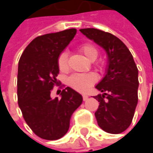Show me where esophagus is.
I'll return each mask as SVG.
<instances>
[{
	"label": "esophagus",
	"instance_id": "34e87169",
	"mask_svg": "<svg viewBox=\"0 0 153 153\" xmlns=\"http://www.w3.org/2000/svg\"><path fill=\"white\" fill-rule=\"evenodd\" d=\"M82 98H83V101H86V100H88V97L87 95H85V94H83V95H82Z\"/></svg>",
	"mask_w": 153,
	"mask_h": 153
}]
</instances>
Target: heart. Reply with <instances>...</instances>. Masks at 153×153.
Segmentation results:
<instances>
[{
	"mask_svg": "<svg viewBox=\"0 0 153 153\" xmlns=\"http://www.w3.org/2000/svg\"><path fill=\"white\" fill-rule=\"evenodd\" d=\"M79 51L83 56L89 61H94L97 55L98 51L96 46L92 43L86 42L79 46ZM57 65L61 72L66 73L69 70L68 65V53L63 51L57 58ZM97 80V76L93 74H73L68 79V85L79 92H86L89 88H91Z\"/></svg>",
	"mask_w": 153,
	"mask_h": 153,
	"instance_id": "heart-1",
	"label": "heart"
}]
</instances>
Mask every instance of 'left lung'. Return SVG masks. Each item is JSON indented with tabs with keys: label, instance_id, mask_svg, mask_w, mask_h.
Listing matches in <instances>:
<instances>
[{
	"label": "left lung",
	"instance_id": "8db88e82",
	"mask_svg": "<svg viewBox=\"0 0 153 153\" xmlns=\"http://www.w3.org/2000/svg\"><path fill=\"white\" fill-rule=\"evenodd\" d=\"M106 51V74L96 86L103 94L95 116L98 126L110 134H120L131 124L138 102V69L127 46L113 34L95 28L79 30Z\"/></svg>",
	"mask_w": 153,
	"mask_h": 153
}]
</instances>
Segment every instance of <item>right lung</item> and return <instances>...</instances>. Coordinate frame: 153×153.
<instances>
[{
    "label": "right lung",
    "instance_id": "1",
    "mask_svg": "<svg viewBox=\"0 0 153 153\" xmlns=\"http://www.w3.org/2000/svg\"><path fill=\"white\" fill-rule=\"evenodd\" d=\"M74 28L47 33L33 39L24 50L17 71V102L23 117L39 137L57 140L68 131L72 114L82 103V97L66 87L61 98H51L58 86L57 58L76 34Z\"/></svg>",
    "mask_w": 153,
    "mask_h": 153
}]
</instances>
